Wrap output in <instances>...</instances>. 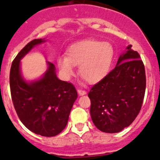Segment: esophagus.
<instances>
[{"label": "esophagus", "instance_id": "obj_1", "mask_svg": "<svg viewBox=\"0 0 160 160\" xmlns=\"http://www.w3.org/2000/svg\"><path fill=\"white\" fill-rule=\"evenodd\" d=\"M78 93L80 96H83V95H85L87 94V92H86L85 91H83V90H81V89L78 90Z\"/></svg>", "mask_w": 160, "mask_h": 160}]
</instances>
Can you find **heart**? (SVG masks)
Segmentation results:
<instances>
[{
	"instance_id": "obj_1",
	"label": "heart",
	"mask_w": 160,
	"mask_h": 160,
	"mask_svg": "<svg viewBox=\"0 0 160 160\" xmlns=\"http://www.w3.org/2000/svg\"><path fill=\"white\" fill-rule=\"evenodd\" d=\"M114 56V48L109 42L81 41L68 48L66 57L57 59V66L66 80L74 75V66H78L80 76L89 83L96 84L108 75Z\"/></svg>"
}]
</instances>
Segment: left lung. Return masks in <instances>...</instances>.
Here are the masks:
<instances>
[{"label":"left lung","mask_w":160,"mask_h":160,"mask_svg":"<svg viewBox=\"0 0 160 160\" xmlns=\"http://www.w3.org/2000/svg\"><path fill=\"white\" fill-rule=\"evenodd\" d=\"M145 89L144 66L129 44L113 70L88 93L95 126L106 133H117L129 126L141 110Z\"/></svg>","instance_id":"obj_1"}]
</instances>
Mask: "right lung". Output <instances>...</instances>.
Returning <instances> with one entry per match:
<instances>
[{
  "label": "right lung",
  "mask_w": 160,
  "mask_h": 160,
  "mask_svg": "<svg viewBox=\"0 0 160 160\" xmlns=\"http://www.w3.org/2000/svg\"><path fill=\"white\" fill-rule=\"evenodd\" d=\"M46 41L35 39L18 53L10 69V86L14 108L23 125L35 134L53 137L66 128L78 94L73 85L57 78L56 67L48 61L40 78L28 81L22 75L21 60Z\"/></svg>",
  "instance_id": "add662e5"
}]
</instances>
